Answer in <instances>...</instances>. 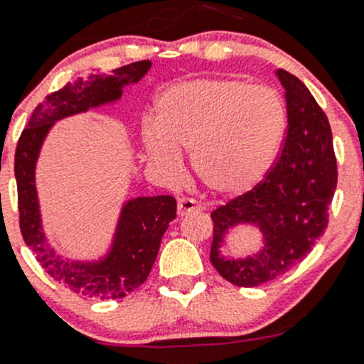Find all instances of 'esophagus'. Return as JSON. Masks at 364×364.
Masks as SVG:
<instances>
[{"label": "esophagus", "instance_id": "1", "mask_svg": "<svg viewBox=\"0 0 364 364\" xmlns=\"http://www.w3.org/2000/svg\"><path fill=\"white\" fill-rule=\"evenodd\" d=\"M196 209H200V204L197 203L196 199H188V197H185V199H179V203H178V215L179 216L190 215V213H193Z\"/></svg>", "mask_w": 364, "mask_h": 364}]
</instances>
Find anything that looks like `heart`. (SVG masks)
Masks as SVG:
<instances>
[{"mask_svg":"<svg viewBox=\"0 0 364 364\" xmlns=\"http://www.w3.org/2000/svg\"><path fill=\"white\" fill-rule=\"evenodd\" d=\"M156 123L142 124L146 153L165 176L192 153L197 178L211 192H248L273 165L287 130V107L277 90L240 79H192L165 87Z\"/></svg>","mask_w":364,"mask_h":364,"instance_id":"1","label":"heart"}]
</instances>
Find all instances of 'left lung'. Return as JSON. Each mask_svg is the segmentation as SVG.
Wrapping results in <instances>:
<instances>
[{
	"instance_id": "obj_1",
	"label": "left lung",
	"mask_w": 364,
	"mask_h": 364,
	"mask_svg": "<svg viewBox=\"0 0 364 364\" xmlns=\"http://www.w3.org/2000/svg\"><path fill=\"white\" fill-rule=\"evenodd\" d=\"M287 102V137L274 167L250 192L211 213V264L230 284L257 287L303 260L328 227L338 181L333 135L324 111L292 73L277 70ZM253 225L263 234L255 254L234 259L221 247L229 228Z\"/></svg>"
}]
</instances>
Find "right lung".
<instances>
[{
    "label": "right lung",
    "mask_w": 364,
    "mask_h": 364,
    "mask_svg": "<svg viewBox=\"0 0 364 364\" xmlns=\"http://www.w3.org/2000/svg\"><path fill=\"white\" fill-rule=\"evenodd\" d=\"M151 61H137L109 73L93 72L47 95L36 105L21 134L16 149V181L19 223L24 243L40 266L73 292L97 299H119L141 287L159 255L161 236L176 218V199L171 196L134 197L123 204L109 252L98 260H73L58 253L42 227L35 168L43 141L54 123L73 114L114 104L123 87L148 73Z\"/></svg>",
    "instance_id": "add662e5"
}]
</instances>
